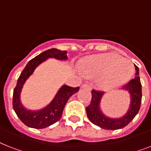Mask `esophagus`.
<instances>
[{"label": "esophagus", "mask_w": 151, "mask_h": 151, "mask_svg": "<svg viewBox=\"0 0 151 151\" xmlns=\"http://www.w3.org/2000/svg\"><path fill=\"white\" fill-rule=\"evenodd\" d=\"M81 88H86L88 90H91V87L87 84H84V85H81Z\"/></svg>", "instance_id": "esophagus-1"}]
</instances>
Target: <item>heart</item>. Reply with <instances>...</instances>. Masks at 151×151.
Listing matches in <instances>:
<instances>
[{"instance_id":"1","label":"heart","mask_w":151,"mask_h":151,"mask_svg":"<svg viewBox=\"0 0 151 151\" xmlns=\"http://www.w3.org/2000/svg\"><path fill=\"white\" fill-rule=\"evenodd\" d=\"M82 70L90 78L99 76V85L110 88L119 86L129 80L134 68L129 59L114 53H105L85 59L82 63Z\"/></svg>"}]
</instances>
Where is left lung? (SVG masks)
Returning <instances> with one entry per match:
<instances>
[{
    "label": "left lung",
    "instance_id": "1",
    "mask_svg": "<svg viewBox=\"0 0 151 151\" xmlns=\"http://www.w3.org/2000/svg\"><path fill=\"white\" fill-rule=\"evenodd\" d=\"M136 77L124 85L123 89L129 91L131 96V103L128 112L121 118H110L106 117L101 111L99 105L104 92L92 90V100L86 107L88 119L92 124L106 130H116L124 128L130 123L138 114L142 101V85L139 76L138 66L135 65Z\"/></svg>",
    "mask_w": 151,
    "mask_h": 151
}]
</instances>
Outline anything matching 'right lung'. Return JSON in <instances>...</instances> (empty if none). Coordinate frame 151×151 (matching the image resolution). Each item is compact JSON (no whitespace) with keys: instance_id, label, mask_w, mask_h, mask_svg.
<instances>
[{"instance_id":"add662e5","label":"right lung","mask_w":151,"mask_h":151,"mask_svg":"<svg viewBox=\"0 0 151 151\" xmlns=\"http://www.w3.org/2000/svg\"><path fill=\"white\" fill-rule=\"evenodd\" d=\"M66 53L67 52L66 51H61L56 48L48 49L29 61L20 74L17 85L13 91L12 105L18 117L27 126L34 129H45L58 122L61 118L64 106L70 97L79 90V87L73 88L64 85L47 106L37 111L27 110L20 103V93L22 86L29 76L34 73L37 66L48 58L66 60L67 59Z\"/></svg>"}]
</instances>
